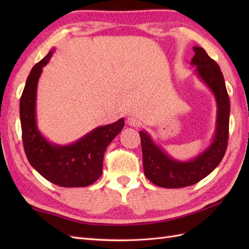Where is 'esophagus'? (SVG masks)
<instances>
[{
  "mask_svg": "<svg viewBox=\"0 0 249 249\" xmlns=\"http://www.w3.org/2000/svg\"><path fill=\"white\" fill-rule=\"evenodd\" d=\"M126 122H127V124L129 126H134V127L139 125V120L135 115H128L127 118H126Z\"/></svg>",
  "mask_w": 249,
  "mask_h": 249,
  "instance_id": "1",
  "label": "esophagus"
}]
</instances>
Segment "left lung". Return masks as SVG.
Here are the masks:
<instances>
[{"instance_id":"obj_1","label":"left lung","mask_w":249,"mask_h":249,"mask_svg":"<svg viewBox=\"0 0 249 249\" xmlns=\"http://www.w3.org/2000/svg\"><path fill=\"white\" fill-rule=\"evenodd\" d=\"M194 51L192 65L197 66L196 72L211 89L217 103L215 136L211 145L197 157L189 161H179L167 155L146 131L141 130L139 135L144 174L153 184L160 187L182 188L198 183L219 165L228 144L230 100L223 72L203 48L194 47Z\"/></svg>"}]
</instances>
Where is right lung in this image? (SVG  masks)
I'll use <instances>...</instances> for the list:
<instances>
[{
    "label": "right lung",
    "instance_id": "obj_1",
    "mask_svg": "<svg viewBox=\"0 0 249 249\" xmlns=\"http://www.w3.org/2000/svg\"><path fill=\"white\" fill-rule=\"evenodd\" d=\"M52 54L53 50L32 68L20 98L24 152L31 166L49 182L62 187L89 186L102 176L105 151L124 127V119L99 126L71 144L50 143L36 125V91L43 67Z\"/></svg>",
    "mask_w": 249,
    "mask_h": 249
}]
</instances>
